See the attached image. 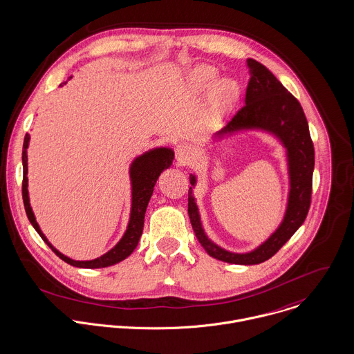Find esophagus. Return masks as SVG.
I'll use <instances>...</instances> for the list:
<instances>
[{"label":"esophagus","instance_id":"esophagus-1","mask_svg":"<svg viewBox=\"0 0 354 354\" xmlns=\"http://www.w3.org/2000/svg\"><path fill=\"white\" fill-rule=\"evenodd\" d=\"M175 154H176V160L180 165H186L193 160V150L186 143H179L175 149Z\"/></svg>","mask_w":354,"mask_h":354}]
</instances>
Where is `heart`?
<instances>
[{"mask_svg":"<svg viewBox=\"0 0 354 354\" xmlns=\"http://www.w3.org/2000/svg\"><path fill=\"white\" fill-rule=\"evenodd\" d=\"M216 76L217 72L211 66H198L190 71L187 82L193 90L203 91L211 86ZM236 95L238 86L231 79H221L213 84L211 100L216 106H228L236 98Z\"/></svg>","mask_w":354,"mask_h":354,"instance_id":"b5f03b06","label":"heart"}]
</instances>
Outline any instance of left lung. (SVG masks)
Returning a JSON list of instances; mask_svg holds the SVG:
<instances>
[{
    "instance_id": "8db88e82",
    "label": "left lung",
    "mask_w": 354,
    "mask_h": 354,
    "mask_svg": "<svg viewBox=\"0 0 354 354\" xmlns=\"http://www.w3.org/2000/svg\"><path fill=\"white\" fill-rule=\"evenodd\" d=\"M248 66L250 77L246 87L245 105L217 136L242 129H261L281 138L287 149L291 186L282 224L256 250L238 254L218 248L208 239L200 221L192 187L189 189L187 209L196 236L207 253L213 259L242 266L260 264L271 259L305 221L312 200L315 168V147L301 104L266 66L253 59H248ZM190 183L196 185L193 175L190 176Z\"/></svg>"
}]
</instances>
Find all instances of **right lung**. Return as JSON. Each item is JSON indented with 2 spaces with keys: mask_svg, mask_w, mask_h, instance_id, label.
Listing matches in <instances>:
<instances>
[{
  "mask_svg": "<svg viewBox=\"0 0 354 354\" xmlns=\"http://www.w3.org/2000/svg\"><path fill=\"white\" fill-rule=\"evenodd\" d=\"M30 141V136L26 134L24 142H23V153H21V160H23V183H21V194H23V204L24 209L27 213V217L32 227L37 230L39 236L44 239V242L66 263L73 267L79 268H105L109 266H113L116 263H120L126 257H129L134 249L137 248L140 238H141L142 231H143V218H145V212L149 204V200L153 194V187L160 176V174L168 168L172 164L174 160V151L171 149L160 147L150 150L145 153L141 157L136 158L130 174H131V183H133V207H131V217L130 223L127 227L126 234L120 239V242L111 249L108 253L104 256L90 260V261H75L68 259L67 256L62 254L57 249H55L44 232L39 230L38 223L35 221V216L31 211L30 203H28V192H27V146Z\"/></svg>",
  "mask_w": 354,
  "mask_h": 354,
  "instance_id": "obj_1",
  "label": "right lung"
}]
</instances>
